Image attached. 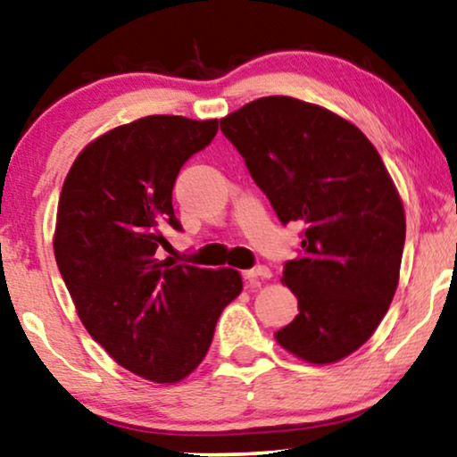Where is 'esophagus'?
Returning a JSON list of instances; mask_svg holds the SVG:
<instances>
[{
	"label": "esophagus",
	"mask_w": 457,
	"mask_h": 457,
	"mask_svg": "<svg viewBox=\"0 0 457 457\" xmlns=\"http://www.w3.org/2000/svg\"><path fill=\"white\" fill-rule=\"evenodd\" d=\"M242 275H244V278H246V281H256V278H269L270 270H269V267H254V269L244 270Z\"/></svg>",
	"instance_id": "obj_1"
}]
</instances>
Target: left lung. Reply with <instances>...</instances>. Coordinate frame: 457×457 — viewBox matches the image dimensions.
I'll return each instance as SVG.
<instances>
[{"instance_id": "left-lung-1", "label": "left lung", "mask_w": 457, "mask_h": 457, "mask_svg": "<svg viewBox=\"0 0 457 457\" xmlns=\"http://www.w3.org/2000/svg\"><path fill=\"white\" fill-rule=\"evenodd\" d=\"M283 226L302 248L281 281L299 314L277 343L308 363H335L376 332L396 294L406 220L378 149L353 122L289 96L248 102L220 120Z\"/></svg>"}]
</instances>
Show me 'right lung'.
<instances>
[{
  "label": "right lung",
  "instance_id": "add662e5",
  "mask_svg": "<svg viewBox=\"0 0 457 457\" xmlns=\"http://www.w3.org/2000/svg\"><path fill=\"white\" fill-rule=\"evenodd\" d=\"M217 119L152 114L120 125L81 152L61 188L53 248L90 337L135 376L176 384L205 359L215 324L240 295L234 269L160 261L180 231L172 188Z\"/></svg>",
  "mask_w": 457,
  "mask_h": 457
}]
</instances>
